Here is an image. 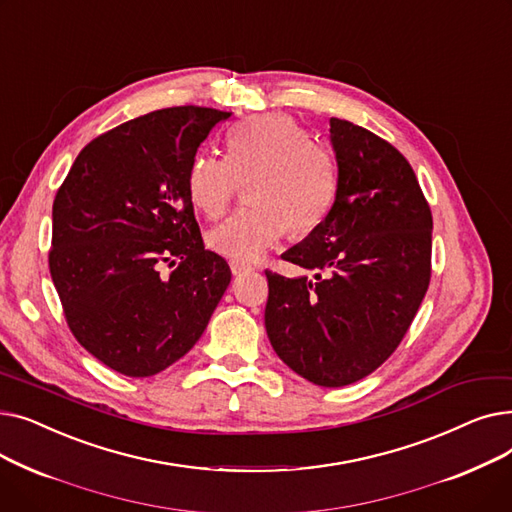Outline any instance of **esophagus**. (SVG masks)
<instances>
[{
  "label": "esophagus",
  "instance_id": "34e87169",
  "mask_svg": "<svg viewBox=\"0 0 512 512\" xmlns=\"http://www.w3.org/2000/svg\"><path fill=\"white\" fill-rule=\"evenodd\" d=\"M230 270L234 276H245L249 272H253V265L249 263H240V261H230Z\"/></svg>",
  "mask_w": 512,
  "mask_h": 512
}]
</instances>
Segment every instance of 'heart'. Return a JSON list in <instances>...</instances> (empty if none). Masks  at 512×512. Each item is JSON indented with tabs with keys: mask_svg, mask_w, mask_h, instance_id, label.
Instances as JSON below:
<instances>
[{
	"mask_svg": "<svg viewBox=\"0 0 512 512\" xmlns=\"http://www.w3.org/2000/svg\"><path fill=\"white\" fill-rule=\"evenodd\" d=\"M249 180V203L215 226L213 253L251 263L274 249L290 230L305 234L328 215L338 172L332 151L286 114H259L236 124L226 155L199 151L186 172V191L207 218H220Z\"/></svg>",
	"mask_w": 512,
	"mask_h": 512,
	"instance_id": "b5f03b06",
	"label": "heart"
}]
</instances>
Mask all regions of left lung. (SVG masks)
<instances>
[{
  "mask_svg": "<svg viewBox=\"0 0 512 512\" xmlns=\"http://www.w3.org/2000/svg\"><path fill=\"white\" fill-rule=\"evenodd\" d=\"M338 161L332 209L282 255L315 280L267 270L265 330L301 378L340 388L378 369L405 338L432 278V209L394 145L330 118Z\"/></svg>",
  "mask_w": 512,
  "mask_h": 512,
  "instance_id": "left-lung-1",
  "label": "left lung"
}]
</instances>
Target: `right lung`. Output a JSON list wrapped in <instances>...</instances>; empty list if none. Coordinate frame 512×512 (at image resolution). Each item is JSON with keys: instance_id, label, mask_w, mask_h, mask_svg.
Listing matches in <instances>:
<instances>
[{"instance_id": "right-lung-1", "label": "right lung", "mask_w": 512, "mask_h": 512, "mask_svg": "<svg viewBox=\"0 0 512 512\" xmlns=\"http://www.w3.org/2000/svg\"><path fill=\"white\" fill-rule=\"evenodd\" d=\"M230 116L180 105L128 120L78 153L53 199L49 274L66 324L128 378L191 351L230 284L186 191L197 149Z\"/></svg>"}]
</instances>
